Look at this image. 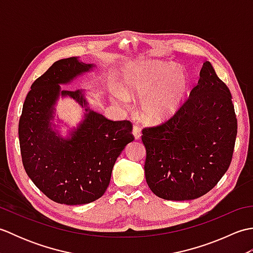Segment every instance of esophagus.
Returning <instances> with one entry per match:
<instances>
[{
    "label": "esophagus",
    "mask_w": 253,
    "mask_h": 253,
    "mask_svg": "<svg viewBox=\"0 0 253 253\" xmlns=\"http://www.w3.org/2000/svg\"><path fill=\"white\" fill-rule=\"evenodd\" d=\"M132 135H133V137H135L136 140H138V139L141 136L140 128H139L137 125H133V127H132Z\"/></svg>",
    "instance_id": "1"
}]
</instances>
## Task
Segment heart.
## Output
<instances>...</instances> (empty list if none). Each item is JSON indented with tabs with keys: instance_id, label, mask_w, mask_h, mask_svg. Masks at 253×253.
<instances>
[{
	"instance_id": "1",
	"label": "heart",
	"mask_w": 253,
	"mask_h": 253,
	"mask_svg": "<svg viewBox=\"0 0 253 253\" xmlns=\"http://www.w3.org/2000/svg\"><path fill=\"white\" fill-rule=\"evenodd\" d=\"M188 76L178 66L143 63L118 85L121 100H140V113L148 124L164 123L179 110L187 93Z\"/></svg>"
}]
</instances>
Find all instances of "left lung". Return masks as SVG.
<instances>
[{"label":"left lung","mask_w":253,"mask_h":253,"mask_svg":"<svg viewBox=\"0 0 253 253\" xmlns=\"http://www.w3.org/2000/svg\"><path fill=\"white\" fill-rule=\"evenodd\" d=\"M236 136L232 94L211 63L204 62L198 84L176 114L142 130L149 188L165 200L206 195L228 169Z\"/></svg>","instance_id":"1"}]
</instances>
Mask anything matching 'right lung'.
I'll use <instances>...</instances> for the list:
<instances>
[{
    "instance_id": "add662e5",
    "label": "right lung",
    "mask_w": 253,
    "mask_h": 253,
    "mask_svg": "<svg viewBox=\"0 0 253 253\" xmlns=\"http://www.w3.org/2000/svg\"><path fill=\"white\" fill-rule=\"evenodd\" d=\"M93 64L77 57L55 62L31 84L19 120L20 153L27 175L51 200L67 206L98 200L109 187L112 169L133 141L129 121H110L91 110L84 90H64ZM71 97L82 106L84 120L64 138L51 123L58 98Z\"/></svg>"
}]
</instances>
